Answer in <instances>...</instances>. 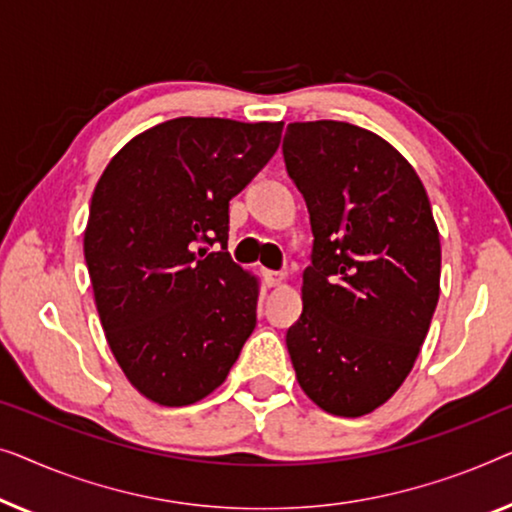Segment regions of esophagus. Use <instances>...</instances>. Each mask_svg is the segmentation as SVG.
<instances>
[{
    "mask_svg": "<svg viewBox=\"0 0 512 512\" xmlns=\"http://www.w3.org/2000/svg\"><path fill=\"white\" fill-rule=\"evenodd\" d=\"M264 283L269 287H276L283 283V273H276V271H264Z\"/></svg>",
    "mask_w": 512,
    "mask_h": 512,
    "instance_id": "esophagus-1",
    "label": "esophagus"
}]
</instances>
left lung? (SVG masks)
Wrapping results in <instances>:
<instances>
[{"instance_id": "8db88e82", "label": "left lung", "mask_w": 512, "mask_h": 512, "mask_svg": "<svg viewBox=\"0 0 512 512\" xmlns=\"http://www.w3.org/2000/svg\"><path fill=\"white\" fill-rule=\"evenodd\" d=\"M283 157L313 229L287 352L308 399L331 415H366L406 380L438 304L427 190L397 148L350 122H290Z\"/></svg>"}]
</instances>
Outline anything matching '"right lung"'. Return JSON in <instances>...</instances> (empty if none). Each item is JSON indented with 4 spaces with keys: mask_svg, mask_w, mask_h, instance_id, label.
<instances>
[{
    "mask_svg": "<svg viewBox=\"0 0 512 512\" xmlns=\"http://www.w3.org/2000/svg\"><path fill=\"white\" fill-rule=\"evenodd\" d=\"M280 134L283 122L167 120L125 143L95 187L83 253L99 320L129 383L160 406L218 390L257 325L259 280L225 250L229 199Z\"/></svg>",
    "mask_w": 512,
    "mask_h": 512,
    "instance_id": "right-lung-1",
    "label": "right lung"
}]
</instances>
